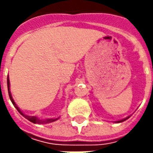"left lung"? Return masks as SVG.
<instances>
[{"instance_id":"8db88e82","label":"left lung","mask_w":153,"mask_h":153,"mask_svg":"<svg viewBox=\"0 0 153 153\" xmlns=\"http://www.w3.org/2000/svg\"><path fill=\"white\" fill-rule=\"evenodd\" d=\"M128 117H127V118H125V119H123V120H120V121H117V123H122V122H123V121H125L126 119H128Z\"/></svg>"}]
</instances>
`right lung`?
Wrapping results in <instances>:
<instances>
[{
  "label": "right lung",
  "mask_w": 153,
  "mask_h": 153,
  "mask_svg": "<svg viewBox=\"0 0 153 153\" xmlns=\"http://www.w3.org/2000/svg\"><path fill=\"white\" fill-rule=\"evenodd\" d=\"M9 80L8 77H7V88H8V94H9V97H10V100H11V101L12 103L13 104V105L15 106V108L18 110V111L24 117H25L26 119H28L29 121H30L31 123H38V124H46V123H52V122H54L56 121L58 118H52V119H45V120H42V119H39L38 117H35V116H27V115H25L22 111H21L19 108L16 105V104H15L14 100H13V99L12 98V95H11V93L9 92Z\"/></svg>",
  "instance_id": "obj_1"
}]
</instances>
